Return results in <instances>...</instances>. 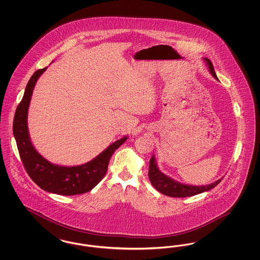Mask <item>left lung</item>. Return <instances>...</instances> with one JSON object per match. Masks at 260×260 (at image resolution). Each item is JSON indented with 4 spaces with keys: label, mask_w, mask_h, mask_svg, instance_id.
I'll list each match as a JSON object with an SVG mask.
<instances>
[{
    "label": "left lung",
    "mask_w": 260,
    "mask_h": 260,
    "mask_svg": "<svg viewBox=\"0 0 260 260\" xmlns=\"http://www.w3.org/2000/svg\"><path fill=\"white\" fill-rule=\"evenodd\" d=\"M204 59L209 66L210 74L212 75L216 80H218L217 76L214 72V68H213V65L211 61L209 58H206V57ZM148 175L151 184L156 188V190H158L160 193L166 195V196L175 197V198L190 197V196H194V195H197L200 193L209 191L210 189L214 188L221 181V179H218L215 182L210 183L209 185L202 186L188 185V184L177 182V181L173 180V178H171L161 173V171L159 170V168L157 167V162H156L154 155L150 159Z\"/></svg>",
    "instance_id": "left-lung-1"
}]
</instances>
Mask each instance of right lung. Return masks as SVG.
I'll use <instances>...</instances> for the list:
<instances>
[{
	"label": "right lung",
	"instance_id": "1",
	"mask_svg": "<svg viewBox=\"0 0 260 260\" xmlns=\"http://www.w3.org/2000/svg\"><path fill=\"white\" fill-rule=\"evenodd\" d=\"M46 70L47 67L37 70L26 86L23 99L14 115L13 136L26 172L40 188L63 196L83 194L90 191L101 181L107 172L113 153L124 143L127 136L118 139L94 159L81 166L54 165L40 155L31 142L27 117L34 87L40 76Z\"/></svg>",
	"mask_w": 260,
	"mask_h": 260
}]
</instances>
